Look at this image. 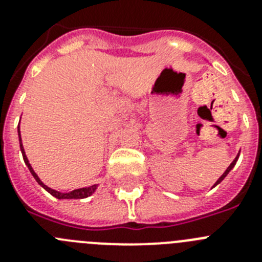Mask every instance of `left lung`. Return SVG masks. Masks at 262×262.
<instances>
[{
	"label": "left lung",
	"instance_id": "8db88e82",
	"mask_svg": "<svg viewBox=\"0 0 262 262\" xmlns=\"http://www.w3.org/2000/svg\"><path fill=\"white\" fill-rule=\"evenodd\" d=\"M239 156H240V151H239V154L236 155L235 160H233L232 163H231V164H230V166H228V168H227V169H226V172H224V173H223V174H222V176H221V177L217 178V181H216V182H215V184H214V186H212V187L217 186V185L221 184V182H222V181H223L224 178H226V177H227V174H228V173H230V172H231V170H232V168H233V166H235V165H236V163H237V160H239Z\"/></svg>",
	"mask_w": 262,
	"mask_h": 262
}]
</instances>
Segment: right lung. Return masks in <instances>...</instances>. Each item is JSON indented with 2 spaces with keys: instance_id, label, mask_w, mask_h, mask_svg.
<instances>
[{
  "instance_id": "add662e5",
  "label": "right lung",
  "mask_w": 262,
  "mask_h": 262,
  "mask_svg": "<svg viewBox=\"0 0 262 262\" xmlns=\"http://www.w3.org/2000/svg\"><path fill=\"white\" fill-rule=\"evenodd\" d=\"M18 136H19V147H20V152H22L23 160H25V164H26L27 168H29V170H30V173L32 174V177L36 180V182H38V184L40 185V186L43 187L46 191H48L51 195H53L55 198H57V200H82V198H88V196H90L92 194H94V191H96L97 187H98V184L92 185V186H86V187H80V189H75V190L67 191V193H62V191H57V190H55V189H51V187H48L47 185L43 184L40 178H39L38 174L35 173V170L32 169L31 164H30L29 159H27V156H26V152H25V148H23V144H22V139H20L19 124H18Z\"/></svg>"
}]
</instances>
